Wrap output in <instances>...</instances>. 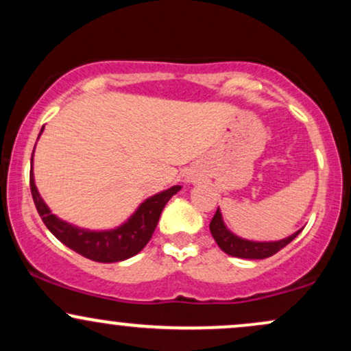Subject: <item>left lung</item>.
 <instances>
[{
  "instance_id": "obj_1",
  "label": "left lung",
  "mask_w": 351,
  "mask_h": 351,
  "mask_svg": "<svg viewBox=\"0 0 351 351\" xmlns=\"http://www.w3.org/2000/svg\"><path fill=\"white\" fill-rule=\"evenodd\" d=\"M209 229H211V234L215 237L216 244L221 247V251H224L232 257H241V259H265V257H271L276 252H279L280 249H284L289 243H292L302 231L300 229V231L293 232L292 236L285 237V239L282 241H274V243L245 241L232 234V232L224 226L219 208H217L211 223H209Z\"/></svg>"
}]
</instances>
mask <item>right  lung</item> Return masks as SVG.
Returning <instances> with one entry per match:
<instances>
[{"label": "right lung", "instance_id": "1", "mask_svg": "<svg viewBox=\"0 0 351 351\" xmlns=\"http://www.w3.org/2000/svg\"><path fill=\"white\" fill-rule=\"evenodd\" d=\"M29 184L36 209H38L46 228L64 245H67V247L80 254V256L87 257V259L95 261V263H119V261L128 259V257L135 256V254L142 251L145 245L148 244V241L152 239L153 232H155V228L158 224L165 204L181 189V186H173L167 189V191L152 196V198H148L145 203L140 204L135 215L123 226L117 228L114 231L97 232L75 228L52 215L49 208L46 206V203L39 196L38 189H36L33 170L29 173Z\"/></svg>", "mask_w": 351, "mask_h": 351}]
</instances>
